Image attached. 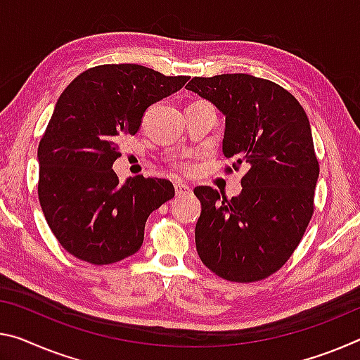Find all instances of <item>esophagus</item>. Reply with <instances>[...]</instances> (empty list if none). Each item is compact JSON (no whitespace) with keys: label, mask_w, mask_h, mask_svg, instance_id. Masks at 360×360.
Instances as JSON below:
<instances>
[{"label":"esophagus","mask_w":360,"mask_h":360,"mask_svg":"<svg viewBox=\"0 0 360 360\" xmlns=\"http://www.w3.org/2000/svg\"><path fill=\"white\" fill-rule=\"evenodd\" d=\"M174 192L176 195H187V193L192 192V189L184 182H174Z\"/></svg>","instance_id":"obj_1"}]
</instances>
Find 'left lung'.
<instances>
[{
	"mask_svg": "<svg viewBox=\"0 0 360 360\" xmlns=\"http://www.w3.org/2000/svg\"><path fill=\"white\" fill-rule=\"evenodd\" d=\"M186 88L226 117L222 153L250 168L231 200L193 189L197 253L226 281H261L287 262L311 221L319 162L309 120L288 91L247 73L195 77Z\"/></svg>",
	"mask_w": 360,
	"mask_h": 360,
	"instance_id": "1",
	"label": "left lung"
}]
</instances>
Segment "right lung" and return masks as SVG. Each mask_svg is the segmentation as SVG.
Listing matches in <instances>:
<instances>
[{"instance_id":"1","label":"right lung","mask_w":360,"mask_h":360,"mask_svg":"<svg viewBox=\"0 0 360 360\" xmlns=\"http://www.w3.org/2000/svg\"><path fill=\"white\" fill-rule=\"evenodd\" d=\"M136 64L93 67L57 99L38 147V197L44 218L68 253L91 264L134 255L146 221L174 197L167 179L120 182L113 162L122 136L138 133L152 104L187 83Z\"/></svg>"}]
</instances>
